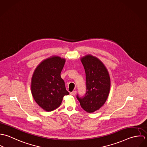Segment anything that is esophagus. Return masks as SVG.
I'll return each mask as SVG.
<instances>
[{"label":"esophagus","instance_id":"1","mask_svg":"<svg viewBox=\"0 0 147 147\" xmlns=\"http://www.w3.org/2000/svg\"><path fill=\"white\" fill-rule=\"evenodd\" d=\"M76 93H77V91H72V92H70V94H71V95H75L76 94Z\"/></svg>","mask_w":147,"mask_h":147}]
</instances>
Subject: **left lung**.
<instances>
[{"mask_svg":"<svg viewBox=\"0 0 147 147\" xmlns=\"http://www.w3.org/2000/svg\"><path fill=\"white\" fill-rule=\"evenodd\" d=\"M86 73V92L77 98L81 107L88 113L99 110L107 99L110 78L105 65L95 56L88 55L81 59Z\"/></svg>","mask_w":147,"mask_h":147,"instance_id":"8db88e82","label":"left lung"}]
</instances>
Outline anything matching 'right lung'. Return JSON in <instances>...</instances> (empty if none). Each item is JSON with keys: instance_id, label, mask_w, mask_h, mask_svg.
Here are the masks:
<instances>
[{"instance_id": "1", "label": "right lung", "mask_w": 147, "mask_h": 147, "mask_svg": "<svg viewBox=\"0 0 147 147\" xmlns=\"http://www.w3.org/2000/svg\"><path fill=\"white\" fill-rule=\"evenodd\" d=\"M65 59L52 56L43 60L36 68L31 80V92L37 105L52 111L61 104L63 97L69 94L66 90L61 72Z\"/></svg>"}]
</instances>
